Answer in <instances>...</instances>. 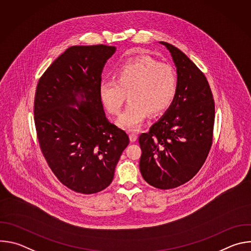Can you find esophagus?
I'll list each match as a JSON object with an SVG mask.
<instances>
[{"label": "esophagus", "instance_id": "obj_1", "mask_svg": "<svg viewBox=\"0 0 251 251\" xmlns=\"http://www.w3.org/2000/svg\"><path fill=\"white\" fill-rule=\"evenodd\" d=\"M129 137H130V141L131 142H135L137 140V138H138V136H137V134L135 132H130Z\"/></svg>", "mask_w": 251, "mask_h": 251}]
</instances>
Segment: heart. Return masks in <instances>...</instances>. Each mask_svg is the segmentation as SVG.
Segmentation results:
<instances>
[{
    "instance_id": "1",
    "label": "heart",
    "mask_w": 251,
    "mask_h": 251,
    "mask_svg": "<svg viewBox=\"0 0 251 251\" xmlns=\"http://www.w3.org/2000/svg\"><path fill=\"white\" fill-rule=\"evenodd\" d=\"M177 90L176 70L148 55H139L122 62L115 73V80L103 79L99 95L106 109L119 114L126 101L125 111L117 124L127 130H138L148 113L156 115L167 109Z\"/></svg>"
}]
</instances>
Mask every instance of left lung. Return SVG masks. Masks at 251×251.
<instances>
[{
	"label": "left lung",
	"instance_id": "8db88e82",
	"mask_svg": "<svg viewBox=\"0 0 251 251\" xmlns=\"http://www.w3.org/2000/svg\"><path fill=\"white\" fill-rule=\"evenodd\" d=\"M176 67V94L149 132L142 133L140 171L151 186L169 190L189 182L203 165L212 144L214 101L199 67L178 49L160 42Z\"/></svg>",
	"mask_w": 251,
	"mask_h": 251
}]
</instances>
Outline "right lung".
Returning a JSON list of instances; mask_svg holds the SVG:
<instances>
[{"label":"right lung","mask_w":251,"mask_h":251,"mask_svg":"<svg viewBox=\"0 0 251 251\" xmlns=\"http://www.w3.org/2000/svg\"><path fill=\"white\" fill-rule=\"evenodd\" d=\"M115 50L105 45L70 47L35 90L34 124L44 157L59 182L76 193L108 187L129 144L128 135L106 118L99 95L103 67Z\"/></svg>","instance_id":"add662e5"}]
</instances>
